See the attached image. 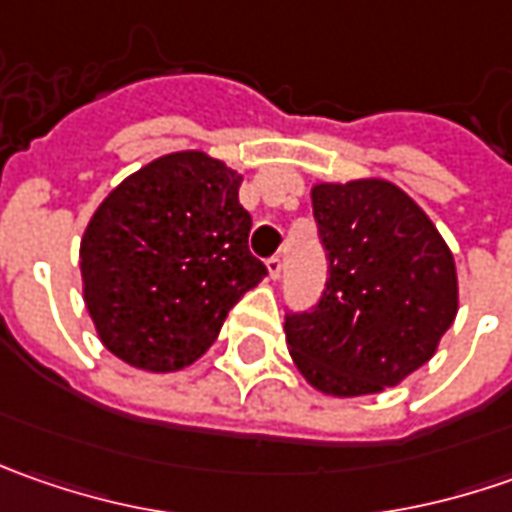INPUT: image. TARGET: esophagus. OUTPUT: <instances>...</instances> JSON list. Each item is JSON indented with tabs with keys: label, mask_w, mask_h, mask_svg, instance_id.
<instances>
[{
	"label": "esophagus",
	"mask_w": 512,
	"mask_h": 512,
	"mask_svg": "<svg viewBox=\"0 0 512 512\" xmlns=\"http://www.w3.org/2000/svg\"><path fill=\"white\" fill-rule=\"evenodd\" d=\"M282 259H279V256H270V259H267V273H270V279H273V282H276V279H279V276H282Z\"/></svg>",
	"instance_id": "34e87169"
}]
</instances>
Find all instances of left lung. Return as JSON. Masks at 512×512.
<instances>
[{"mask_svg":"<svg viewBox=\"0 0 512 512\" xmlns=\"http://www.w3.org/2000/svg\"><path fill=\"white\" fill-rule=\"evenodd\" d=\"M310 199L330 276L313 310L285 316L290 356L327 396L382 393L430 362L453 325V253L393 182H322Z\"/></svg>","mask_w":512,"mask_h":512,"instance_id":"left-lung-1","label":"left lung"}]
</instances>
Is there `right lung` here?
Listing matches in <instances>:
<instances>
[{
  "instance_id": "right-lung-1",
  "label": "right lung",
  "mask_w": 512,
  "mask_h": 512,
  "mask_svg": "<svg viewBox=\"0 0 512 512\" xmlns=\"http://www.w3.org/2000/svg\"><path fill=\"white\" fill-rule=\"evenodd\" d=\"M242 176L202 150L130 173L90 216L79 267L102 344L139 370L173 373L216 342L230 307L267 276L247 250Z\"/></svg>"
}]
</instances>
